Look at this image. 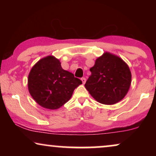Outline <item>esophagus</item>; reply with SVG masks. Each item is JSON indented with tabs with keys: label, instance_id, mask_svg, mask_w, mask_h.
Segmentation results:
<instances>
[{
	"label": "esophagus",
	"instance_id": "esophagus-1",
	"mask_svg": "<svg viewBox=\"0 0 156 156\" xmlns=\"http://www.w3.org/2000/svg\"><path fill=\"white\" fill-rule=\"evenodd\" d=\"M81 80H82L83 84H84L85 82H86V79H85L84 77H82V79H81Z\"/></svg>",
	"mask_w": 156,
	"mask_h": 156
}]
</instances>
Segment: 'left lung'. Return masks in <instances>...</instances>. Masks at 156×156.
Wrapping results in <instances>:
<instances>
[{
    "mask_svg": "<svg viewBox=\"0 0 156 156\" xmlns=\"http://www.w3.org/2000/svg\"><path fill=\"white\" fill-rule=\"evenodd\" d=\"M85 84L89 94L99 103L112 105L123 99L131 82L129 66L119 57L105 52L90 69Z\"/></svg>",
    "mask_w": 156,
    "mask_h": 156,
    "instance_id": "left-lung-1",
    "label": "left lung"
}]
</instances>
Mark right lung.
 I'll use <instances>...</instances> for the list:
<instances>
[{
	"label": "right lung",
	"mask_w": 156,
	"mask_h": 156,
	"mask_svg": "<svg viewBox=\"0 0 156 156\" xmlns=\"http://www.w3.org/2000/svg\"><path fill=\"white\" fill-rule=\"evenodd\" d=\"M81 84L82 81L63 69L60 62L53 56L38 61L28 76L32 97L39 105L49 109H57L64 105Z\"/></svg>",
	"instance_id": "add662e5"
}]
</instances>
